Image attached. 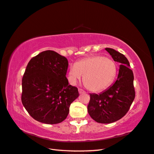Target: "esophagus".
<instances>
[{"label":"esophagus","instance_id":"1","mask_svg":"<svg viewBox=\"0 0 154 154\" xmlns=\"http://www.w3.org/2000/svg\"><path fill=\"white\" fill-rule=\"evenodd\" d=\"M78 91H79V94H84V93H86V91H84L82 89H78Z\"/></svg>","mask_w":154,"mask_h":154}]
</instances>
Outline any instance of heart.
<instances>
[{"mask_svg":"<svg viewBox=\"0 0 154 154\" xmlns=\"http://www.w3.org/2000/svg\"><path fill=\"white\" fill-rule=\"evenodd\" d=\"M117 64L112 59L101 55L84 58L71 66L68 72L73 84L84 76V84L91 91H101L107 88L116 76Z\"/></svg>","mask_w":154,"mask_h":154,"instance_id":"b5f03b06","label":"heart"}]
</instances>
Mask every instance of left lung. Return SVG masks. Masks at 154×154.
<instances>
[{"label": "left lung", "instance_id": "1", "mask_svg": "<svg viewBox=\"0 0 154 154\" xmlns=\"http://www.w3.org/2000/svg\"><path fill=\"white\" fill-rule=\"evenodd\" d=\"M116 62L120 63L117 79L114 84L100 94H90L88 111L97 122L111 123L127 113L135 98L134 74L123 54L111 48H105Z\"/></svg>", "mask_w": 154, "mask_h": 154}]
</instances>
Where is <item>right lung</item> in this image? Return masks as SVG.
Masks as SVG:
<instances>
[{
  "instance_id": "1",
  "label": "right lung",
  "mask_w": 154,
  "mask_h": 154,
  "mask_svg": "<svg viewBox=\"0 0 154 154\" xmlns=\"http://www.w3.org/2000/svg\"><path fill=\"white\" fill-rule=\"evenodd\" d=\"M68 66L65 57L51 50L29 60L22 78L21 99L35 120L53 125L67 117L70 104L79 96L78 88L68 85Z\"/></svg>"
}]
</instances>
